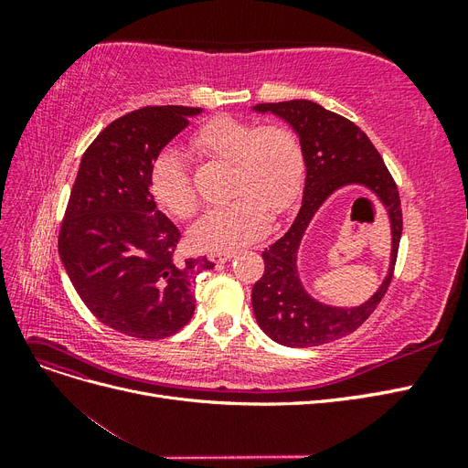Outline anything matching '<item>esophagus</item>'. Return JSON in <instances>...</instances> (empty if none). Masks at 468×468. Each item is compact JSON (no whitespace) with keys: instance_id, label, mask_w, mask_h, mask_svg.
Returning <instances> with one entry per match:
<instances>
[{"instance_id":"esophagus-1","label":"esophagus","mask_w":468,"mask_h":468,"mask_svg":"<svg viewBox=\"0 0 468 468\" xmlns=\"http://www.w3.org/2000/svg\"><path fill=\"white\" fill-rule=\"evenodd\" d=\"M234 256H236V251H218V253H210L208 258L215 263H226V261H230Z\"/></svg>"}]
</instances>
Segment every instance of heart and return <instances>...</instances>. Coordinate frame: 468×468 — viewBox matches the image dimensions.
<instances>
[{
  "label": "heart",
  "mask_w": 468,
  "mask_h": 468,
  "mask_svg": "<svg viewBox=\"0 0 468 468\" xmlns=\"http://www.w3.org/2000/svg\"><path fill=\"white\" fill-rule=\"evenodd\" d=\"M207 158L232 162L230 195L234 199L210 208L197 220L189 239L199 250H230L263 236L273 217L287 212L303 187L304 150L291 126L253 124L244 119L215 117L191 138ZM150 189L162 207L177 218L197 210V193L183 155L167 148L154 160Z\"/></svg>",
  "instance_id": "1"
}]
</instances>
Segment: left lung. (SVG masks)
Listing matches in <instances>:
<instances>
[{
	"mask_svg": "<svg viewBox=\"0 0 468 468\" xmlns=\"http://www.w3.org/2000/svg\"><path fill=\"white\" fill-rule=\"evenodd\" d=\"M256 112H273L299 134L304 150L303 205L291 229L265 248V271L251 289V306L260 328L287 347H314L356 332L385 296L402 236V208L396 183L380 154L356 122L308 99L260 103ZM361 185L386 207L391 224V263L388 277L369 302L359 307H330L303 289L298 273V250L319 207L339 188Z\"/></svg>",
	"mask_w": 468,
	"mask_h": 468,
	"instance_id": "1",
	"label": "left lung"
}]
</instances>
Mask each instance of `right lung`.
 Listing matches in <instances>:
<instances>
[{"label":"right lung","mask_w":468,"mask_h":468,"mask_svg":"<svg viewBox=\"0 0 468 468\" xmlns=\"http://www.w3.org/2000/svg\"><path fill=\"white\" fill-rule=\"evenodd\" d=\"M199 107H144L112 121L81 155L58 238L66 273L90 313L109 328L164 339L195 313L207 258L177 260V226L155 207L154 160L201 115Z\"/></svg>","instance_id":"1"}]
</instances>
